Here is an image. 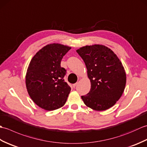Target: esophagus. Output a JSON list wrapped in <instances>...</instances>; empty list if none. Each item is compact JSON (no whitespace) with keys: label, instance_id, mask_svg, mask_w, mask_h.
<instances>
[{"label":"esophagus","instance_id":"34e87169","mask_svg":"<svg viewBox=\"0 0 147 147\" xmlns=\"http://www.w3.org/2000/svg\"><path fill=\"white\" fill-rule=\"evenodd\" d=\"M77 83H74V84H73V88H75V87H76V86L77 85Z\"/></svg>","mask_w":147,"mask_h":147}]
</instances>
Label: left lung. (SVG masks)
Segmentation results:
<instances>
[{
	"mask_svg": "<svg viewBox=\"0 0 147 147\" xmlns=\"http://www.w3.org/2000/svg\"><path fill=\"white\" fill-rule=\"evenodd\" d=\"M76 52L85 62L91 83L89 93L82 96L85 104L97 111L112 107L123 95L126 83V72L119 59L102 45H86Z\"/></svg>",
	"mask_w": 147,
	"mask_h": 147,
	"instance_id": "obj_1",
	"label": "left lung"
}]
</instances>
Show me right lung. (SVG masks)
Here are the masks:
<instances>
[{
  "label": "right lung",
  "mask_w": 147,
  "mask_h": 147,
  "mask_svg": "<svg viewBox=\"0 0 147 147\" xmlns=\"http://www.w3.org/2000/svg\"><path fill=\"white\" fill-rule=\"evenodd\" d=\"M71 49L59 43L48 44L30 62L26 74L27 91L32 100L44 110H55L66 102L71 87L63 80L66 70L61 67V62Z\"/></svg>",
  "instance_id": "right-lung-1"
}]
</instances>
